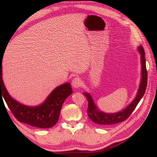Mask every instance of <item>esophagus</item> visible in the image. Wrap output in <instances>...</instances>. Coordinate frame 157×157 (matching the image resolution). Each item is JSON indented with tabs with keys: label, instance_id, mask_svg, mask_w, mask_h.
Returning <instances> with one entry per match:
<instances>
[{
	"label": "esophagus",
	"instance_id": "34e87169",
	"mask_svg": "<svg viewBox=\"0 0 157 157\" xmlns=\"http://www.w3.org/2000/svg\"><path fill=\"white\" fill-rule=\"evenodd\" d=\"M71 85L74 88H79L82 86V81L79 78H74L72 80Z\"/></svg>",
	"mask_w": 157,
	"mask_h": 157
}]
</instances>
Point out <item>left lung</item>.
Segmentation results:
<instances>
[{"instance_id": "1", "label": "left lung", "mask_w": 157, "mask_h": 157, "mask_svg": "<svg viewBox=\"0 0 157 157\" xmlns=\"http://www.w3.org/2000/svg\"><path fill=\"white\" fill-rule=\"evenodd\" d=\"M138 50L140 54V62H141L140 84L135 99L126 108H124L122 111L117 112V113H105V112L99 110L98 108L96 107L94 102V100L90 94H83L87 98L88 101V117L95 123L100 124V125H111V124L124 121L129 117L132 112L135 109L136 105H138L139 102L143 98L144 93H145L147 85V71L146 68V60L145 57H144L145 53H144L143 48L141 46H140L138 48Z\"/></svg>"}]
</instances>
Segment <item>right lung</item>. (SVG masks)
Returning <instances> with one entry per match:
<instances>
[{
	"mask_svg": "<svg viewBox=\"0 0 157 157\" xmlns=\"http://www.w3.org/2000/svg\"><path fill=\"white\" fill-rule=\"evenodd\" d=\"M2 58H0V99L3 97L15 118L35 127L46 128L55 125L64 101L72 94L70 83H66L56 87L41 105L26 106L16 101L8 93L2 81Z\"/></svg>",
	"mask_w": 157,
	"mask_h": 157,
	"instance_id": "1",
	"label": "right lung"
}]
</instances>
